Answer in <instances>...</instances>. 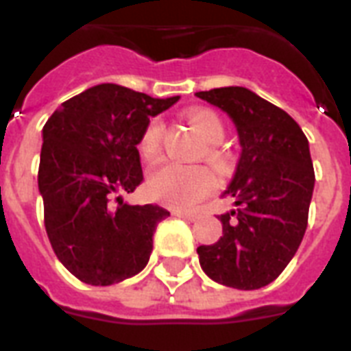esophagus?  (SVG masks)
Masks as SVG:
<instances>
[{
	"mask_svg": "<svg viewBox=\"0 0 351 351\" xmlns=\"http://www.w3.org/2000/svg\"><path fill=\"white\" fill-rule=\"evenodd\" d=\"M175 217H178V219H184V220H189V222H193V220L197 219L193 213H186V211H175Z\"/></svg>",
	"mask_w": 351,
	"mask_h": 351,
	"instance_id": "esophagus-1",
	"label": "esophagus"
}]
</instances>
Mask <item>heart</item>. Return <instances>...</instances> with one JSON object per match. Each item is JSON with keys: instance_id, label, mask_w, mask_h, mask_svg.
Returning a JSON list of instances; mask_svg holds the SVG:
<instances>
[{"instance_id": "obj_1", "label": "heart", "mask_w": 351, "mask_h": 351, "mask_svg": "<svg viewBox=\"0 0 351 351\" xmlns=\"http://www.w3.org/2000/svg\"><path fill=\"white\" fill-rule=\"evenodd\" d=\"M189 125L202 138L208 147L204 151L206 160L215 169L224 173L230 167L228 154L219 147L224 138V123L217 112L209 109H193L186 114ZM160 140H162V123L151 120L143 129L138 151L147 162L158 158ZM215 189V178L202 165H176L167 164L151 171L147 178V193L156 202L173 209H187L197 206L200 200L209 197Z\"/></svg>"}]
</instances>
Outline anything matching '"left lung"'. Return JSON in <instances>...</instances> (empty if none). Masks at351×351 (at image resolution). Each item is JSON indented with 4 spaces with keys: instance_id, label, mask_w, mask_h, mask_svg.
<instances>
[{
    "instance_id": "obj_1",
    "label": "left lung",
    "mask_w": 351,
    "mask_h": 351,
    "mask_svg": "<svg viewBox=\"0 0 351 351\" xmlns=\"http://www.w3.org/2000/svg\"><path fill=\"white\" fill-rule=\"evenodd\" d=\"M197 96L231 118L242 147L224 191L234 209L219 217V242L197 250L200 266L215 282L258 289L282 273L304 237L315 186L310 143L288 112L245 87Z\"/></svg>"
}]
</instances>
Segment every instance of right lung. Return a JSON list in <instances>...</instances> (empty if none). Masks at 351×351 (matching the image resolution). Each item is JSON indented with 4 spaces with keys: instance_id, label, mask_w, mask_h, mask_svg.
<instances>
[{
    "instance_id": "obj_1",
    "label": "right lung",
    "mask_w": 351,
    "mask_h": 351,
    "mask_svg": "<svg viewBox=\"0 0 351 351\" xmlns=\"http://www.w3.org/2000/svg\"><path fill=\"white\" fill-rule=\"evenodd\" d=\"M117 84L63 101L43 127L38 187L52 250L74 277L111 286L147 266L153 234L169 211L121 195L143 180L138 142L149 118L173 104Z\"/></svg>"
}]
</instances>
